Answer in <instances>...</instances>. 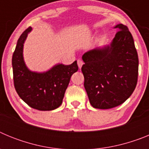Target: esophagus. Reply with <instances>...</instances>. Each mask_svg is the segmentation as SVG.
Instances as JSON below:
<instances>
[{"label": "esophagus", "mask_w": 149, "mask_h": 149, "mask_svg": "<svg viewBox=\"0 0 149 149\" xmlns=\"http://www.w3.org/2000/svg\"><path fill=\"white\" fill-rule=\"evenodd\" d=\"M83 64H84V62H83L82 60H77V65H78L79 68H81V67H82Z\"/></svg>", "instance_id": "obj_1"}]
</instances>
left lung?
<instances>
[{
    "mask_svg": "<svg viewBox=\"0 0 149 149\" xmlns=\"http://www.w3.org/2000/svg\"><path fill=\"white\" fill-rule=\"evenodd\" d=\"M116 34L110 45L95 48L82 56L84 87L91 105L110 109L123 104L136 88L139 60L127 26H115Z\"/></svg>",
    "mask_w": 149,
    "mask_h": 149,
    "instance_id": "left-lung-1",
    "label": "left lung"
}]
</instances>
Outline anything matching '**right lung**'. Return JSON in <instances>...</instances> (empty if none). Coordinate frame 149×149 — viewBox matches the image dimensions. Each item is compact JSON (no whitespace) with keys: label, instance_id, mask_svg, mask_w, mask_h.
<instances>
[{"label":"right lung","instance_id":"1","mask_svg":"<svg viewBox=\"0 0 149 149\" xmlns=\"http://www.w3.org/2000/svg\"><path fill=\"white\" fill-rule=\"evenodd\" d=\"M30 27L17 42L12 59L13 81L17 93L30 107L38 110H53L61 105L72 75L78 70L77 61L71 65L57 64L42 73L31 72L26 66L23 47Z\"/></svg>","mask_w":149,"mask_h":149}]
</instances>
